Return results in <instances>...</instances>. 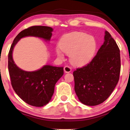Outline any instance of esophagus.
<instances>
[{"mask_svg": "<svg viewBox=\"0 0 130 130\" xmlns=\"http://www.w3.org/2000/svg\"><path fill=\"white\" fill-rule=\"evenodd\" d=\"M64 70L66 73H69L72 71V69L71 67L68 66H66L64 67Z\"/></svg>", "mask_w": 130, "mask_h": 130, "instance_id": "obj_1", "label": "esophagus"}]
</instances>
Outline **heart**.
<instances>
[{"mask_svg":"<svg viewBox=\"0 0 130 130\" xmlns=\"http://www.w3.org/2000/svg\"><path fill=\"white\" fill-rule=\"evenodd\" d=\"M94 37L81 31H73L64 35L59 42L56 54L59 58H64V53L69 55L72 64L82 66L88 63L94 57L97 49Z\"/></svg>","mask_w":130,"mask_h":130,"instance_id":"b5f03b06","label":"heart"}]
</instances>
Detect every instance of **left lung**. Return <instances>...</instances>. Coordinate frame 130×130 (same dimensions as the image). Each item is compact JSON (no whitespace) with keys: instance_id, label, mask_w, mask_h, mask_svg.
<instances>
[{"instance_id":"1","label":"left lung","mask_w":130,"mask_h":130,"mask_svg":"<svg viewBox=\"0 0 130 130\" xmlns=\"http://www.w3.org/2000/svg\"><path fill=\"white\" fill-rule=\"evenodd\" d=\"M120 71V51L105 31L103 44L91 61L73 72L75 91L80 102L87 106L104 102L117 85Z\"/></svg>"}]
</instances>
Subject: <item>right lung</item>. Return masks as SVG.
Wrapping results in <instances>:
<instances>
[{
	"label": "right lung",
	"instance_id": "add662e5",
	"mask_svg": "<svg viewBox=\"0 0 130 130\" xmlns=\"http://www.w3.org/2000/svg\"><path fill=\"white\" fill-rule=\"evenodd\" d=\"M53 31L50 27L41 26L24 29L14 39L8 54V70L13 90L26 103L35 107H42L50 102L55 84L63 75V67L45 65L36 71H24L13 61V50L24 37H38L49 41Z\"/></svg>",
	"mask_w": 130,
	"mask_h": 130
}]
</instances>
